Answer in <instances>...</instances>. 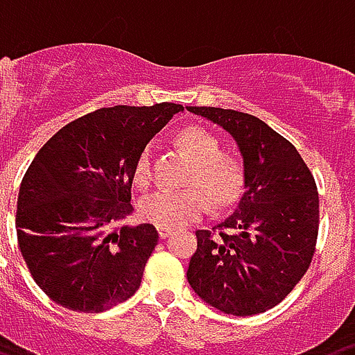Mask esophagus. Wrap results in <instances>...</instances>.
<instances>
[{
	"instance_id": "obj_1",
	"label": "esophagus",
	"mask_w": 355,
	"mask_h": 355,
	"mask_svg": "<svg viewBox=\"0 0 355 355\" xmlns=\"http://www.w3.org/2000/svg\"><path fill=\"white\" fill-rule=\"evenodd\" d=\"M157 233H159V237L162 239H167L173 233V230H169V227H157Z\"/></svg>"
}]
</instances>
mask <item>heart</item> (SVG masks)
I'll return each instance as SVG.
<instances>
[{
  "mask_svg": "<svg viewBox=\"0 0 355 355\" xmlns=\"http://www.w3.org/2000/svg\"><path fill=\"white\" fill-rule=\"evenodd\" d=\"M177 144L193 162L184 190H159L141 203V216L157 225L177 230L198 220L209 211V198L218 209L230 207L241 196L244 186V165L241 157L222 152L214 133L201 125H188L177 135ZM150 150L139 154L133 167V182L139 188L150 184Z\"/></svg>",
  "mask_w": 355,
  "mask_h": 355,
  "instance_id": "obj_1",
  "label": "heart"
}]
</instances>
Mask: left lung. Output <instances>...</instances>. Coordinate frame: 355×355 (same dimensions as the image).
<instances>
[{"mask_svg":"<svg viewBox=\"0 0 355 355\" xmlns=\"http://www.w3.org/2000/svg\"><path fill=\"white\" fill-rule=\"evenodd\" d=\"M188 111L222 125L244 162L237 211L212 227L216 235L196 231L188 282L225 314L269 311L295 288L314 256L320 224L314 177L297 148L263 120L218 107Z\"/></svg>","mask_w":355,"mask_h":355,"instance_id":"obj_1","label":"left lung"}]
</instances>
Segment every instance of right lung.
Returning a JSON list of instances; mask_svg holds the SVG:
<instances>
[{
  "label": "right lung",
  "mask_w": 355,
  "mask_h": 355,
  "mask_svg": "<svg viewBox=\"0 0 355 355\" xmlns=\"http://www.w3.org/2000/svg\"><path fill=\"white\" fill-rule=\"evenodd\" d=\"M182 105H116L49 139L18 191L17 237L41 290L75 312H103L139 290L156 248L152 224L128 225L133 167Z\"/></svg>",
  "instance_id": "right-lung-1"
}]
</instances>
